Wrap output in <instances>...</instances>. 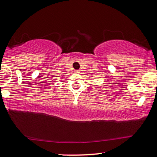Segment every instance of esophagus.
<instances>
[{"instance_id": "obj_1", "label": "esophagus", "mask_w": 157, "mask_h": 157, "mask_svg": "<svg viewBox=\"0 0 157 157\" xmlns=\"http://www.w3.org/2000/svg\"><path fill=\"white\" fill-rule=\"evenodd\" d=\"M75 72H76V73H78L79 72V70H76V71Z\"/></svg>"}]
</instances>
